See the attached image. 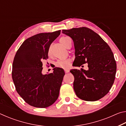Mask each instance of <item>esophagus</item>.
Here are the masks:
<instances>
[{
  "label": "esophagus",
  "instance_id": "1",
  "mask_svg": "<svg viewBox=\"0 0 126 126\" xmlns=\"http://www.w3.org/2000/svg\"><path fill=\"white\" fill-rule=\"evenodd\" d=\"M64 71H65V73H68V72H69V69H68V68H65Z\"/></svg>",
  "mask_w": 126,
  "mask_h": 126
}]
</instances>
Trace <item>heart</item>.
I'll use <instances>...</instances> for the list:
<instances>
[{"label":"heart","instance_id":"heart-1","mask_svg":"<svg viewBox=\"0 0 126 126\" xmlns=\"http://www.w3.org/2000/svg\"><path fill=\"white\" fill-rule=\"evenodd\" d=\"M68 38H69L68 37L64 36V37H61L60 38V42L62 43L64 46H65L67 42V40ZM70 63V60L69 59H65V60H59L57 62L56 65L59 67L61 68H66L67 67Z\"/></svg>","mask_w":126,"mask_h":126}]
</instances>
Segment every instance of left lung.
I'll return each instance as SVG.
<instances>
[{"label":"left lung","mask_w":126,"mask_h":126,"mask_svg":"<svg viewBox=\"0 0 126 126\" xmlns=\"http://www.w3.org/2000/svg\"><path fill=\"white\" fill-rule=\"evenodd\" d=\"M74 42L75 56L73 65L87 63L88 69H71L77 96L86 101H95L109 92L115 79L117 65L107 43L92 30L86 27L62 30Z\"/></svg>","instance_id":"obj_1"}]
</instances>
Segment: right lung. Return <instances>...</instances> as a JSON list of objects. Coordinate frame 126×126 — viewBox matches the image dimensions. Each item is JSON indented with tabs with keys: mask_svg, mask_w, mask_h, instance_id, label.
<instances>
[{
	"mask_svg": "<svg viewBox=\"0 0 126 126\" xmlns=\"http://www.w3.org/2000/svg\"><path fill=\"white\" fill-rule=\"evenodd\" d=\"M61 31L39 33L23 43L15 55L12 78L16 91L24 101L37 108H46L58 99L65 73L55 67L52 73L42 74V61L48 58L52 43Z\"/></svg>",
	"mask_w": 126,
	"mask_h": 126,
	"instance_id": "1",
	"label": "right lung"
}]
</instances>
